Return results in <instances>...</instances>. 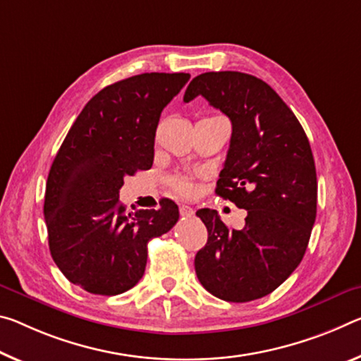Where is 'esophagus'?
I'll list each match as a JSON object with an SVG mask.
<instances>
[{"instance_id":"34e87169","label":"esophagus","mask_w":361,"mask_h":361,"mask_svg":"<svg viewBox=\"0 0 361 361\" xmlns=\"http://www.w3.org/2000/svg\"><path fill=\"white\" fill-rule=\"evenodd\" d=\"M180 214L183 216H192L194 210L190 207V205H180Z\"/></svg>"}]
</instances>
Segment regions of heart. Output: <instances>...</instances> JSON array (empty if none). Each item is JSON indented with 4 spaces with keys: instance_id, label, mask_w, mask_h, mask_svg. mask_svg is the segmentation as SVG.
Listing matches in <instances>:
<instances>
[{
    "instance_id": "obj_1",
    "label": "heart",
    "mask_w": 361,
    "mask_h": 361,
    "mask_svg": "<svg viewBox=\"0 0 361 361\" xmlns=\"http://www.w3.org/2000/svg\"><path fill=\"white\" fill-rule=\"evenodd\" d=\"M170 186L173 188V190L178 192V194H188V192L191 191L190 181H188L185 176H181V175L171 176V178H170Z\"/></svg>"
}]
</instances>
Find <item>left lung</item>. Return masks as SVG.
I'll return each instance as SVG.
<instances>
[{
  "instance_id": "left-lung-1",
  "label": "left lung",
  "mask_w": 361,
  "mask_h": 361,
  "mask_svg": "<svg viewBox=\"0 0 361 361\" xmlns=\"http://www.w3.org/2000/svg\"><path fill=\"white\" fill-rule=\"evenodd\" d=\"M196 96L233 127L215 192L247 210L243 230L226 226L215 210L196 212L209 233L194 259L197 279L221 300L260 299L290 276L307 250L318 191L310 142L276 91L249 73H201L183 99Z\"/></svg>"
}]
</instances>
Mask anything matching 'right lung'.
Returning <instances> with one entry per match:
<instances>
[{"instance_id": "add662e5", "label": "right lung", "mask_w": 361, "mask_h": 361, "mask_svg": "<svg viewBox=\"0 0 361 361\" xmlns=\"http://www.w3.org/2000/svg\"><path fill=\"white\" fill-rule=\"evenodd\" d=\"M190 73H141L101 90L80 112L51 165L44 192L49 252L68 281L117 295L145 274L147 243L170 231L178 205L125 212L123 178L149 170L164 107Z\"/></svg>"}]
</instances>
